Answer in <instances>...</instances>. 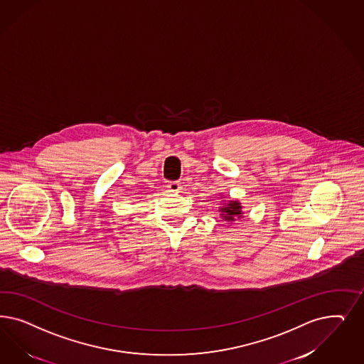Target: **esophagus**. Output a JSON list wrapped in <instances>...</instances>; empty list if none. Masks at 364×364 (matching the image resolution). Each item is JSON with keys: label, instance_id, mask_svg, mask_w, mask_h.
I'll return each mask as SVG.
<instances>
[{"label": "esophagus", "instance_id": "1", "mask_svg": "<svg viewBox=\"0 0 364 364\" xmlns=\"http://www.w3.org/2000/svg\"><path fill=\"white\" fill-rule=\"evenodd\" d=\"M167 188H168L170 191H173V193H179V190H181V183H179L178 181H171V182H168Z\"/></svg>", "mask_w": 364, "mask_h": 364}]
</instances>
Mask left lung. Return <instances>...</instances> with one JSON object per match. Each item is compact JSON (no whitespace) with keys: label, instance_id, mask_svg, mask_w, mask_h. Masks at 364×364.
<instances>
[{"label":"left lung","instance_id":"obj_1","mask_svg":"<svg viewBox=\"0 0 364 364\" xmlns=\"http://www.w3.org/2000/svg\"><path fill=\"white\" fill-rule=\"evenodd\" d=\"M221 211V217H223V221H229V223H233L237 218H242V206L238 200H229L223 205V208L220 209Z\"/></svg>","mask_w":364,"mask_h":364}]
</instances>
